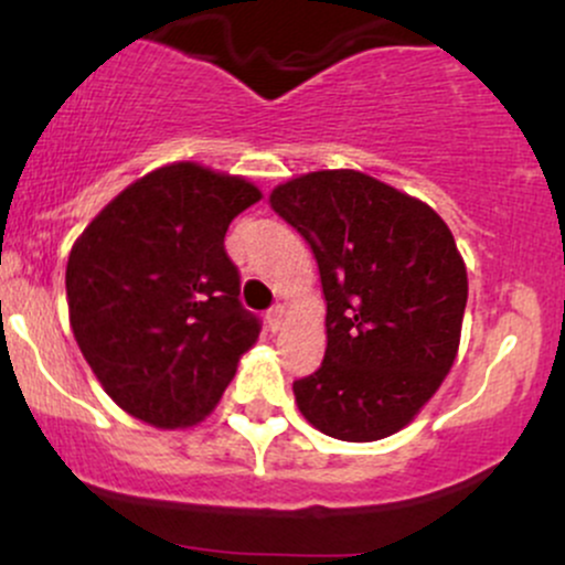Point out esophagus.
I'll use <instances>...</instances> for the list:
<instances>
[{
  "instance_id": "obj_1",
  "label": "esophagus",
  "mask_w": 565,
  "mask_h": 565,
  "mask_svg": "<svg viewBox=\"0 0 565 565\" xmlns=\"http://www.w3.org/2000/svg\"><path fill=\"white\" fill-rule=\"evenodd\" d=\"M265 321H268L270 332H281L284 321H287V310H284V305H276V308H270L268 313H265Z\"/></svg>"
}]
</instances>
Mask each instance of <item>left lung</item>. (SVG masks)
Instances as JSON below:
<instances>
[{
  "instance_id": "1",
  "label": "left lung",
  "mask_w": 565,
  "mask_h": 565,
  "mask_svg": "<svg viewBox=\"0 0 565 565\" xmlns=\"http://www.w3.org/2000/svg\"><path fill=\"white\" fill-rule=\"evenodd\" d=\"M270 206L310 244L327 297V353L295 380L302 417L340 440H380L414 419L454 364L468 270L423 201L355 170L289 180Z\"/></svg>"
}]
</instances>
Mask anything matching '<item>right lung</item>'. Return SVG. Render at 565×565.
I'll list each match as a JSON object with an SVG mask.
<instances>
[{
  "label": "right lung",
  "mask_w": 565,
  "mask_h": 565,
  "mask_svg": "<svg viewBox=\"0 0 565 565\" xmlns=\"http://www.w3.org/2000/svg\"><path fill=\"white\" fill-rule=\"evenodd\" d=\"M260 201L244 178L193 161L116 196L68 255V316L103 391L157 427L196 425L260 334L225 252L231 220Z\"/></svg>",
  "instance_id": "1"
}]
</instances>
